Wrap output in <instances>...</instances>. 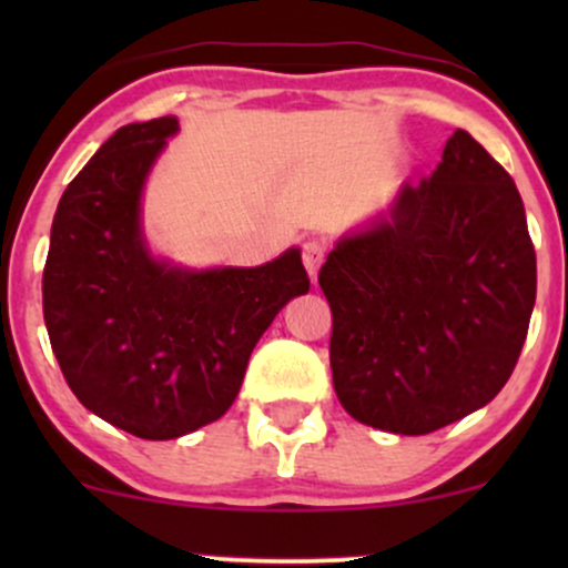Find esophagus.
<instances>
[{"instance_id":"34e87169","label":"esophagus","mask_w":568,"mask_h":568,"mask_svg":"<svg viewBox=\"0 0 568 568\" xmlns=\"http://www.w3.org/2000/svg\"><path fill=\"white\" fill-rule=\"evenodd\" d=\"M325 253H328V245H325V240L321 237H310L302 245V262L306 266V272H310V277L317 275V270H321V264L325 262Z\"/></svg>"}]
</instances>
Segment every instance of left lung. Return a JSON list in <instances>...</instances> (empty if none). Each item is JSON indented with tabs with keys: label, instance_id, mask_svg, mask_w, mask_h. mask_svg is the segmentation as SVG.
<instances>
[{
	"label": "left lung",
	"instance_id": "8db88e82",
	"mask_svg": "<svg viewBox=\"0 0 568 568\" xmlns=\"http://www.w3.org/2000/svg\"><path fill=\"white\" fill-rule=\"evenodd\" d=\"M317 283L331 371L363 425L427 435L494 400L537 298V253L510 173L465 130L397 194L389 219L344 237Z\"/></svg>",
	"mask_w": 568,
	"mask_h": 568
}]
</instances>
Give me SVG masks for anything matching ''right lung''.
<instances>
[{"label": "right lung", "mask_w": 568, "mask_h": 568, "mask_svg": "<svg viewBox=\"0 0 568 568\" xmlns=\"http://www.w3.org/2000/svg\"><path fill=\"white\" fill-rule=\"evenodd\" d=\"M173 116L120 128L63 192L42 272V310L63 379L84 408L143 440L226 414L275 315L310 291L298 251L253 270L184 272L143 247L149 168Z\"/></svg>", "instance_id": "1"}]
</instances>
